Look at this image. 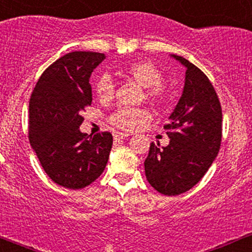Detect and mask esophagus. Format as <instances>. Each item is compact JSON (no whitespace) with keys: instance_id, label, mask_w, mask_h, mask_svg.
Segmentation results:
<instances>
[{"instance_id":"34e87169","label":"esophagus","mask_w":252,"mask_h":252,"mask_svg":"<svg viewBox=\"0 0 252 252\" xmlns=\"http://www.w3.org/2000/svg\"><path fill=\"white\" fill-rule=\"evenodd\" d=\"M130 134H126V132H115L114 138L115 140H123V138H126Z\"/></svg>"}]
</instances>
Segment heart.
Wrapping results in <instances>:
<instances>
[{"mask_svg": "<svg viewBox=\"0 0 252 252\" xmlns=\"http://www.w3.org/2000/svg\"><path fill=\"white\" fill-rule=\"evenodd\" d=\"M122 76L132 79L138 85L146 88V94L149 99L156 103H163L167 99L168 92L162 83V72L158 70V66L146 60H137L121 71ZM115 84L112 79L104 74L97 80L96 92L100 99H110L114 94ZM149 111L144 109H118L116 112L109 118L110 123L116 128L126 131H132L140 128L143 123L149 121Z\"/></svg>", "mask_w": 252, "mask_h": 252, "instance_id": "1", "label": "heart"}]
</instances>
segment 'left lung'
Wrapping results in <instances>:
<instances>
[{
	"mask_svg": "<svg viewBox=\"0 0 252 252\" xmlns=\"http://www.w3.org/2000/svg\"><path fill=\"white\" fill-rule=\"evenodd\" d=\"M186 67L178 104L164 126L169 144L153 142L144 161L147 180L164 195L187 192L200 181L215 161L221 141V106L215 88L201 70L172 54Z\"/></svg>",
	"mask_w": 252,
	"mask_h": 252,
	"instance_id": "obj_1",
	"label": "left lung"
}]
</instances>
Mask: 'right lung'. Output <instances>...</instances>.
<instances>
[{"label":"right lung","instance_id":"add662e5","mask_svg":"<svg viewBox=\"0 0 252 252\" xmlns=\"http://www.w3.org/2000/svg\"><path fill=\"white\" fill-rule=\"evenodd\" d=\"M105 56L71 52L43 72L30 100V142L43 170L70 189L89 186L103 173L112 135L80 131L83 111L91 105L90 77Z\"/></svg>","mask_w":252,"mask_h":252}]
</instances>
